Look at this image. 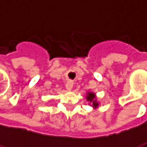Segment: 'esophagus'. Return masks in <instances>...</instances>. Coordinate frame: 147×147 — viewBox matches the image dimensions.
Returning <instances> with one entry per match:
<instances>
[{
  "label": "esophagus",
  "mask_w": 147,
  "mask_h": 147,
  "mask_svg": "<svg viewBox=\"0 0 147 147\" xmlns=\"http://www.w3.org/2000/svg\"><path fill=\"white\" fill-rule=\"evenodd\" d=\"M66 86V89L68 91H70L72 89V87H73V82L72 81H68L66 83V86Z\"/></svg>",
  "instance_id": "esophagus-1"
}]
</instances>
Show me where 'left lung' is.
<instances>
[{
  "label": "left lung",
  "instance_id": "8db88e82",
  "mask_svg": "<svg viewBox=\"0 0 147 147\" xmlns=\"http://www.w3.org/2000/svg\"><path fill=\"white\" fill-rule=\"evenodd\" d=\"M86 100L87 101L92 103V106L93 107V109H97L99 103L97 102V100H96V96L93 92H87L86 95Z\"/></svg>",
  "mask_w": 147,
  "mask_h": 147
}]
</instances>
